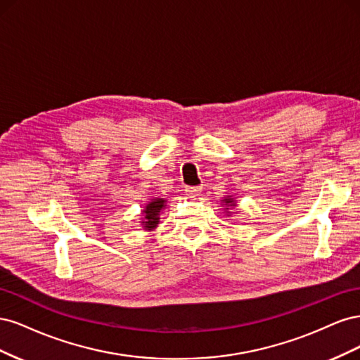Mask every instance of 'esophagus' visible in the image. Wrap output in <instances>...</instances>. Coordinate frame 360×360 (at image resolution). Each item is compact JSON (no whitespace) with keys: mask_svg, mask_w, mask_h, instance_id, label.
Returning <instances> with one entry per match:
<instances>
[{"mask_svg":"<svg viewBox=\"0 0 360 360\" xmlns=\"http://www.w3.org/2000/svg\"><path fill=\"white\" fill-rule=\"evenodd\" d=\"M186 193L189 195L191 198H195V197H198L200 195V192H201V186H186Z\"/></svg>","mask_w":360,"mask_h":360,"instance_id":"obj_1","label":"esophagus"}]
</instances>
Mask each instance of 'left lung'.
Here are the masks:
<instances>
[{
  "label": "left lung",
  "instance_id": "obj_1",
  "mask_svg": "<svg viewBox=\"0 0 360 360\" xmlns=\"http://www.w3.org/2000/svg\"><path fill=\"white\" fill-rule=\"evenodd\" d=\"M225 202H228V204H231V202H233V200H230V198H228V200H225Z\"/></svg>",
  "mask_w": 360,
  "mask_h": 360
}]
</instances>
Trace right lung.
Returning <instances> with one entry per match:
<instances>
[{"label": "right lung", "instance_id": "obj_1", "mask_svg": "<svg viewBox=\"0 0 360 360\" xmlns=\"http://www.w3.org/2000/svg\"><path fill=\"white\" fill-rule=\"evenodd\" d=\"M163 204H165V201H163L162 198H156V200H153V201L147 204L146 210H144L146 221H143V224L146 225L147 230H153V228L158 226L159 213L163 209Z\"/></svg>", "mask_w": 360, "mask_h": 360}]
</instances>
